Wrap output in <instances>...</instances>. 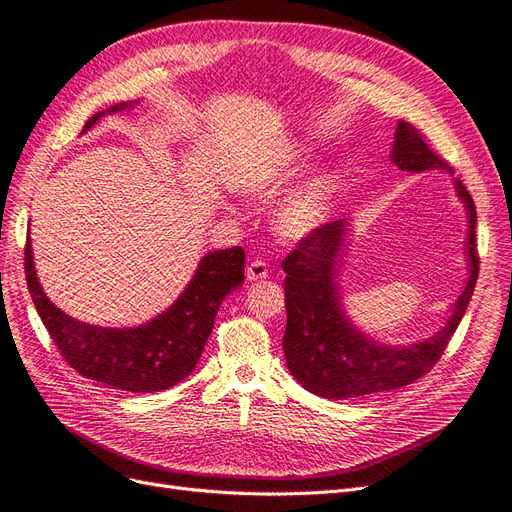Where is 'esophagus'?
<instances>
[{
	"instance_id": "1",
	"label": "esophagus",
	"mask_w": 512,
	"mask_h": 512,
	"mask_svg": "<svg viewBox=\"0 0 512 512\" xmlns=\"http://www.w3.org/2000/svg\"><path fill=\"white\" fill-rule=\"evenodd\" d=\"M268 274H270V266L263 259H253L249 263V268H246V280H251V283L268 278Z\"/></svg>"
}]
</instances>
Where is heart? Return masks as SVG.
<instances>
[{
  "label": "heart",
  "instance_id": "b5f03b06",
  "mask_svg": "<svg viewBox=\"0 0 512 512\" xmlns=\"http://www.w3.org/2000/svg\"><path fill=\"white\" fill-rule=\"evenodd\" d=\"M302 168V157L298 153H289L283 161H276L272 166H261L242 178V191L255 200H272L274 195L283 191L289 180ZM327 212L325 187L315 185L308 191L300 193L295 200L278 214L280 232L289 238H302L312 232Z\"/></svg>",
  "mask_w": 512,
  "mask_h": 512
}]
</instances>
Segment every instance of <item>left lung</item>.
<instances>
[{
    "label": "left lung",
    "instance_id": "8db88e82",
    "mask_svg": "<svg viewBox=\"0 0 512 512\" xmlns=\"http://www.w3.org/2000/svg\"><path fill=\"white\" fill-rule=\"evenodd\" d=\"M391 159L400 170L423 172L447 168L423 134L400 121ZM455 187L468 210L470 278L455 302L447 325L432 338L400 346L376 344L349 323L340 308L336 266L349 221L338 219L308 232L285 257V304L287 327L283 349L287 368L310 393L327 400L361 398V395L400 389L430 372L447 349L451 336L464 317L478 278L476 210L468 189L455 180Z\"/></svg>",
    "mask_w": 512,
    "mask_h": 512
}]
</instances>
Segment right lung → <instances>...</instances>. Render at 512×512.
<instances>
[{"mask_svg":"<svg viewBox=\"0 0 512 512\" xmlns=\"http://www.w3.org/2000/svg\"><path fill=\"white\" fill-rule=\"evenodd\" d=\"M134 104L112 106L121 112ZM104 112L85 123L87 131ZM25 276L31 300L63 359L82 376L112 389L153 393L185 381L200 359L225 295L244 283L240 246L208 253L183 295L159 317L140 327L110 329L72 319L46 298L36 276L31 240L25 244Z\"/></svg>","mask_w":512,"mask_h":512,"instance_id":"1","label":"right lung"}]
</instances>
